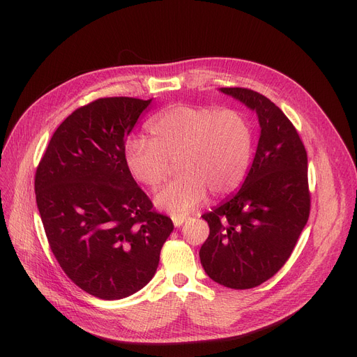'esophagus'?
<instances>
[{
	"label": "esophagus",
	"instance_id": "esophagus-1",
	"mask_svg": "<svg viewBox=\"0 0 357 357\" xmlns=\"http://www.w3.org/2000/svg\"><path fill=\"white\" fill-rule=\"evenodd\" d=\"M186 220H188V217L186 215H172V221H174L175 227H181Z\"/></svg>",
	"mask_w": 357,
	"mask_h": 357
}]
</instances>
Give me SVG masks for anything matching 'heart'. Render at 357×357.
<instances>
[{
	"label": "heart",
	"instance_id": "heart-1",
	"mask_svg": "<svg viewBox=\"0 0 357 357\" xmlns=\"http://www.w3.org/2000/svg\"><path fill=\"white\" fill-rule=\"evenodd\" d=\"M150 140L128 139L124 162L130 175L156 190L172 172L181 175L156 195L159 208L190 213L207 198L234 192L248 174L252 131L234 109L174 104L147 123Z\"/></svg>",
	"mask_w": 357,
	"mask_h": 357
}]
</instances>
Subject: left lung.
Segmentation results:
<instances>
[{"instance_id":"8db88e82","label":"left lung","mask_w":357,"mask_h":357,"mask_svg":"<svg viewBox=\"0 0 357 357\" xmlns=\"http://www.w3.org/2000/svg\"><path fill=\"white\" fill-rule=\"evenodd\" d=\"M256 111L260 137L241 188L204 214L210 236L199 250L214 282L250 289L289 259L310 217L307 150L282 109L248 88H220Z\"/></svg>"}]
</instances>
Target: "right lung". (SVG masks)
Returning <instances> with one entry per match:
<instances>
[{"mask_svg": "<svg viewBox=\"0 0 357 357\" xmlns=\"http://www.w3.org/2000/svg\"><path fill=\"white\" fill-rule=\"evenodd\" d=\"M152 100L98 98L56 128L34 178L49 246L75 285L121 299L156 273L172 220L130 175L124 143Z\"/></svg>", "mask_w": 357, "mask_h": 357, "instance_id": "right-lung-1", "label": "right lung"}]
</instances>
